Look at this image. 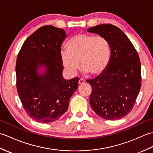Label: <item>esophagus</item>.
<instances>
[{
	"instance_id": "esophagus-1",
	"label": "esophagus",
	"mask_w": 153,
	"mask_h": 153,
	"mask_svg": "<svg viewBox=\"0 0 153 153\" xmlns=\"http://www.w3.org/2000/svg\"><path fill=\"white\" fill-rule=\"evenodd\" d=\"M79 85H83V83H85V81L84 80V79H80L79 80Z\"/></svg>"
}]
</instances>
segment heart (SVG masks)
I'll list each match as a JSON object with an SVG mask.
<instances>
[{
	"label": "heart",
	"instance_id": "heart-1",
	"mask_svg": "<svg viewBox=\"0 0 153 153\" xmlns=\"http://www.w3.org/2000/svg\"><path fill=\"white\" fill-rule=\"evenodd\" d=\"M66 47L60 56L64 67L71 75L76 74L79 63L83 73L92 76L102 74L108 66L111 56L110 43L101 35L78 33L67 42Z\"/></svg>",
	"mask_w": 153,
	"mask_h": 153
}]
</instances>
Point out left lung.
Listing matches in <instances>:
<instances>
[{
  "instance_id": "obj_1",
  "label": "left lung",
  "mask_w": 153,
  "mask_h": 153,
  "mask_svg": "<svg viewBox=\"0 0 153 153\" xmlns=\"http://www.w3.org/2000/svg\"><path fill=\"white\" fill-rule=\"evenodd\" d=\"M109 41L111 56L104 72L87 80L92 87L90 105L101 118L114 120L131 111L141 87V62L137 51L126 34L112 24L87 29Z\"/></svg>"
}]
</instances>
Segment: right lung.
Returning a JSON list of instances; mask_svg holds the SVG:
<instances>
[{"label": "right lung", "mask_w": 153, "mask_h": 153, "mask_svg": "<svg viewBox=\"0 0 153 153\" xmlns=\"http://www.w3.org/2000/svg\"><path fill=\"white\" fill-rule=\"evenodd\" d=\"M63 29L45 25L23 44L16 60V87L27 115L35 121H56L67 111L70 99L78 88V77L62 76L61 45Z\"/></svg>", "instance_id": "right-lung-1"}]
</instances>
